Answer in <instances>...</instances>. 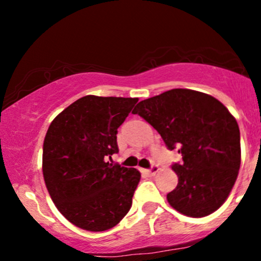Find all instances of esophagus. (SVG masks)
<instances>
[{"label": "esophagus", "instance_id": "1", "mask_svg": "<svg viewBox=\"0 0 261 261\" xmlns=\"http://www.w3.org/2000/svg\"><path fill=\"white\" fill-rule=\"evenodd\" d=\"M158 170H159V167H158V164H151V167H150V169L146 170V173L149 175H155L158 173Z\"/></svg>", "mask_w": 261, "mask_h": 261}]
</instances>
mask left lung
<instances>
[{
  "label": "left lung",
  "mask_w": 261,
  "mask_h": 261,
  "mask_svg": "<svg viewBox=\"0 0 261 261\" xmlns=\"http://www.w3.org/2000/svg\"><path fill=\"white\" fill-rule=\"evenodd\" d=\"M149 122L169 150L178 149L175 189L167 194L173 208L191 217L215 212L230 194L241 162L240 130L218 99L175 88L139 102L133 111Z\"/></svg>",
  "instance_id": "left-lung-1"
}]
</instances>
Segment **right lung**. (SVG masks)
Wrapping results in <instances>:
<instances>
[{
  "mask_svg": "<svg viewBox=\"0 0 261 261\" xmlns=\"http://www.w3.org/2000/svg\"><path fill=\"white\" fill-rule=\"evenodd\" d=\"M138 101L82 97L50 123L43 146L44 180L60 213L83 230H109L130 211L141 174L106 160L118 152L117 128Z\"/></svg>",
  "mask_w": 261,
  "mask_h": 261,
  "instance_id": "obj_1",
  "label": "right lung"
}]
</instances>
